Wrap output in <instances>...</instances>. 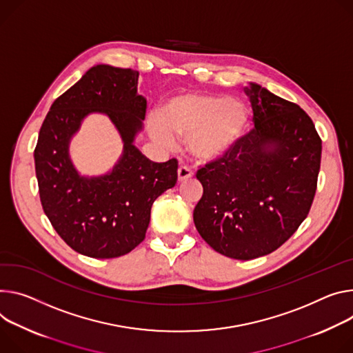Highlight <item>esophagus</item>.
Wrapping results in <instances>:
<instances>
[{"mask_svg": "<svg viewBox=\"0 0 353 353\" xmlns=\"http://www.w3.org/2000/svg\"><path fill=\"white\" fill-rule=\"evenodd\" d=\"M191 177H193V172H191L190 169L179 168V170H177V181L179 183H183V181H185V180H188Z\"/></svg>", "mask_w": 353, "mask_h": 353, "instance_id": "1", "label": "esophagus"}]
</instances>
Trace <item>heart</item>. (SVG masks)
<instances>
[{
  "instance_id": "heart-1",
  "label": "heart",
  "mask_w": 353,
  "mask_h": 353,
  "mask_svg": "<svg viewBox=\"0 0 353 353\" xmlns=\"http://www.w3.org/2000/svg\"><path fill=\"white\" fill-rule=\"evenodd\" d=\"M252 114L248 104L235 97L201 91L173 95L160 110L159 119H152V138L165 148L173 137L185 138L191 159L211 165L228 157L246 138Z\"/></svg>"
}]
</instances>
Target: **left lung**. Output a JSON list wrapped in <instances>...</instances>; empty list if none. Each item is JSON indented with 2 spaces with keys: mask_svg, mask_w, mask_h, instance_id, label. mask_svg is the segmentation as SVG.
Segmentation results:
<instances>
[{
  "mask_svg": "<svg viewBox=\"0 0 353 353\" xmlns=\"http://www.w3.org/2000/svg\"><path fill=\"white\" fill-rule=\"evenodd\" d=\"M243 90L254 128L228 157L197 172L204 193L193 218L214 250L250 261L281 246L307 218L323 146L297 104L256 83Z\"/></svg>",
  "mask_w": 353,
  "mask_h": 353,
  "instance_id": "left-lung-1",
  "label": "left lung"
}]
</instances>
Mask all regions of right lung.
<instances>
[{
  "label": "right lung",
  "mask_w": 353,
  "mask_h": 353,
  "mask_svg": "<svg viewBox=\"0 0 353 353\" xmlns=\"http://www.w3.org/2000/svg\"><path fill=\"white\" fill-rule=\"evenodd\" d=\"M138 77L132 69L92 66L54 100L39 131L34 157L43 211L60 238L90 258L135 249L152 204L177 181L176 159L154 163L135 146L146 112ZM90 113L105 114L124 143L114 168L100 176H81L70 157V142Z\"/></svg>",
  "instance_id": "obj_1"
}]
</instances>
